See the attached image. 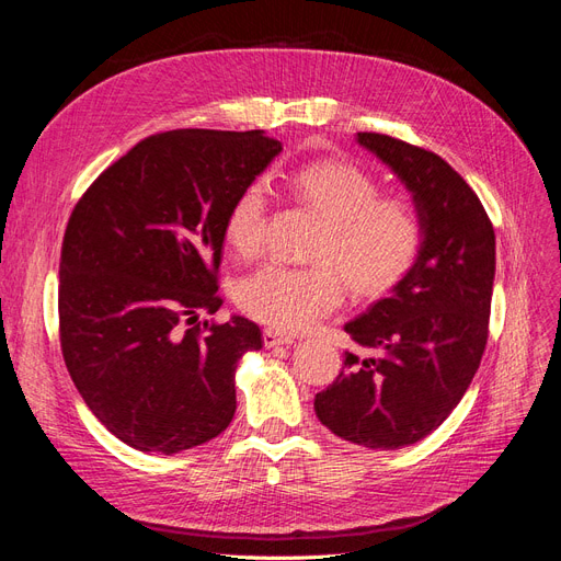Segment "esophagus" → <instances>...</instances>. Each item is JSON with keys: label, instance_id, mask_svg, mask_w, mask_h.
Returning <instances> with one entry per match:
<instances>
[{"label": "esophagus", "instance_id": "1", "mask_svg": "<svg viewBox=\"0 0 561 561\" xmlns=\"http://www.w3.org/2000/svg\"><path fill=\"white\" fill-rule=\"evenodd\" d=\"M287 346V344H295V336L293 334H285L278 330H264V346L266 348H274V346Z\"/></svg>", "mask_w": 561, "mask_h": 561}]
</instances>
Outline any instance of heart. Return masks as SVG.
<instances>
[{
	"label": "heart",
	"mask_w": 561,
	"mask_h": 561,
	"mask_svg": "<svg viewBox=\"0 0 561 561\" xmlns=\"http://www.w3.org/2000/svg\"><path fill=\"white\" fill-rule=\"evenodd\" d=\"M293 196L320 222L309 245L311 264L268 262L243 276L233 299L250 318L276 330L311 328L351 290L377 297L400 285L419 262L426 225L404 196H383L375 175L358 163L322 159L287 178ZM266 184L248 182L225 217L229 245L250 257L260 250L266 225Z\"/></svg>",
	"instance_id": "1"
}]
</instances>
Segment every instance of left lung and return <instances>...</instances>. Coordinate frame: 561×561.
<instances>
[{
	"instance_id": "obj_1",
	"label": "left lung",
	"mask_w": 561,
	"mask_h": 561,
	"mask_svg": "<svg viewBox=\"0 0 561 561\" xmlns=\"http://www.w3.org/2000/svg\"><path fill=\"white\" fill-rule=\"evenodd\" d=\"M414 196L426 243L388 297L346 332L371 351H346L316 414L334 435L369 449H400L431 435L461 402L489 336L496 236L470 184L433 151L381 133H358Z\"/></svg>"
}]
</instances>
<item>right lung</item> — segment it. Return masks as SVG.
<instances>
[{
    "label": "right lung",
    "mask_w": 561,
    "mask_h": 561,
    "mask_svg": "<svg viewBox=\"0 0 561 561\" xmlns=\"http://www.w3.org/2000/svg\"><path fill=\"white\" fill-rule=\"evenodd\" d=\"M280 149L264 130L157 133L77 201L60 250V348L83 402L128 447L178 454L231 423L236 365L262 332L201 313L222 307L231 201Z\"/></svg>",
    "instance_id": "1"
}]
</instances>
